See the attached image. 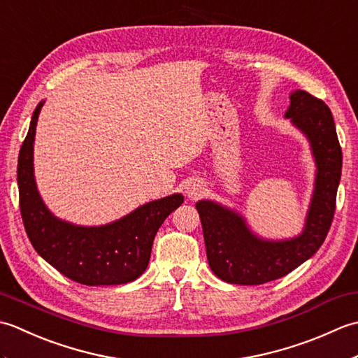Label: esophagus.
Wrapping results in <instances>:
<instances>
[{
  "mask_svg": "<svg viewBox=\"0 0 358 358\" xmlns=\"http://www.w3.org/2000/svg\"><path fill=\"white\" fill-rule=\"evenodd\" d=\"M203 185L200 183V181H192L191 185L187 186V191H186V194H187V196L189 199H196V196H200V194L203 192Z\"/></svg>",
  "mask_w": 358,
  "mask_h": 358,
  "instance_id": "esophagus-1",
  "label": "esophagus"
}]
</instances>
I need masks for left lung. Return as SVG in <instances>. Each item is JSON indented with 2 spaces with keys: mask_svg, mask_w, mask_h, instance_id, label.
Wrapping results in <instances>:
<instances>
[{
  "mask_svg": "<svg viewBox=\"0 0 358 358\" xmlns=\"http://www.w3.org/2000/svg\"><path fill=\"white\" fill-rule=\"evenodd\" d=\"M289 98L286 118L306 135L317 164L305 229L295 238L263 240L250 232L237 212L209 200L196 203L209 266L226 283L263 285L285 277L313 257L329 232L341 177L336 123L324 101L306 90H295Z\"/></svg>",
  "mask_w": 358,
  "mask_h": 358,
  "instance_id": "1",
  "label": "left lung"
}]
</instances>
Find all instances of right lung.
<instances>
[{
	"label": "right lung",
	"mask_w": 358,
	"mask_h": 358,
	"mask_svg": "<svg viewBox=\"0 0 358 358\" xmlns=\"http://www.w3.org/2000/svg\"><path fill=\"white\" fill-rule=\"evenodd\" d=\"M43 104L34 110L18 155L20 210L30 243L45 262L77 283L110 286L136 280L148 268L157 231L166 217L181 206L183 195L146 203L104 226H75L52 215L34 177L35 129Z\"/></svg>",
	"instance_id": "obj_1"
}]
</instances>
